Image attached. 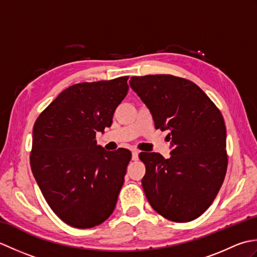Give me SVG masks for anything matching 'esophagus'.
<instances>
[{"label":"esophagus","instance_id":"esophagus-1","mask_svg":"<svg viewBox=\"0 0 257 257\" xmlns=\"http://www.w3.org/2000/svg\"><path fill=\"white\" fill-rule=\"evenodd\" d=\"M133 159L134 160H138V155H139V151L138 150H133Z\"/></svg>","mask_w":257,"mask_h":257}]
</instances>
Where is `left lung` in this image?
I'll list each match as a JSON object with an SVG mask.
<instances>
[{"label":"left lung","mask_w":257,"mask_h":257,"mask_svg":"<svg viewBox=\"0 0 257 257\" xmlns=\"http://www.w3.org/2000/svg\"><path fill=\"white\" fill-rule=\"evenodd\" d=\"M130 87L149 108L155 127L169 130L170 158L140 152L145 194L166 219L190 222L207 210L224 181L226 128L214 102L198 85L172 75L133 76Z\"/></svg>","instance_id":"1"}]
</instances>
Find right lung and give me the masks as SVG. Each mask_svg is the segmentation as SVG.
Listing matches in <instances>:
<instances>
[{
  "label": "right lung",
  "instance_id": "1",
  "mask_svg": "<svg viewBox=\"0 0 257 257\" xmlns=\"http://www.w3.org/2000/svg\"><path fill=\"white\" fill-rule=\"evenodd\" d=\"M128 78L69 86L33 128V176L54 213L73 227L99 225L116 206L132 152L107 151L95 138L111 125Z\"/></svg>",
  "mask_w": 257,
  "mask_h": 257
}]
</instances>
